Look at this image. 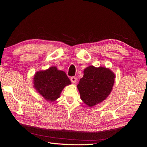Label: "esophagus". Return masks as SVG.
<instances>
[{"mask_svg":"<svg viewBox=\"0 0 147 147\" xmlns=\"http://www.w3.org/2000/svg\"><path fill=\"white\" fill-rule=\"evenodd\" d=\"M70 79H71V82H72V83H76V82L77 78H76L75 76H71Z\"/></svg>","mask_w":147,"mask_h":147,"instance_id":"34e87169","label":"esophagus"}]
</instances>
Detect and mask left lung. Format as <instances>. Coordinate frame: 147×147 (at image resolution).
Returning <instances> with one entry per match:
<instances>
[{
	"mask_svg": "<svg viewBox=\"0 0 147 147\" xmlns=\"http://www.w3.org/2000/svg\"><path fill=\"white\" fill-rule=\"evenodd\" d=\"M114 78L115 74L109 69L92 65L86 67L77 86L81 99L90 107L100 103L111 92Z\"/></svg>",
	"mask_w": 147,
	"mask_h": 147,
	"instance_id": "1",
	"label": "left lung"
}]
</instances>
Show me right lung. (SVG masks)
<instances>
[{"label":"right lung","mask_w":147,"mask_h":147,"mask_svg":"<svg viewBox=\"0 0 147 147\" xmlns=\"http://www.w3.org/2000/svg\"><path fill=\"white\" fill-rule=\"evenodd\" d=\"M33 81L36 91L49 102L58 98L64 86L71 84L66 74L64 71L57 70L55 67L37 72Z\"/></svg>","instance_id":"add662e5"}]
</instances>
